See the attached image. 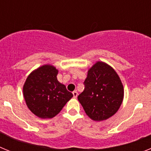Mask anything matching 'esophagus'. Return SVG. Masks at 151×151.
<instances>
[{"label":"esophagus","mask_w":151,"mask_h":151,"mask_svg":"<svg viewBox=\"0 0 151 151\" xmlns=\"http://www.w3.org/2000/svg\"><path fill=\"white\" fill-rule=\"evenodd\" d=\"M73 97L76 98L77 96H78V92H77L76 91H74L73 92Z\"/></svg>","instance_id":"obj_1"}]
</instances>
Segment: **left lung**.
<instances>
[{
    "mask_svg": "<svg viewBox=\"0 0 151 151\" xmlns=\"http://www.w3.org/2000/svg\"><path fill=\"white\" fill-rule=\"evenodd\" d=\"M85 89L78 96L85 113L94 121L107 119L118 111L123 101V85L116 72L98 62L88 71Z\"/></svg>",
    "mask_w": 151,
    "mask_h": 151,
    "instance_id": "obj_1",
    "label": "left lung"
}]
</instances>
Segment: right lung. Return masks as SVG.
<instances>
[{"mask_svg": "<svg viewBox=\"0 0 151 151\" xmlns=\"http://www.w3.org/2000/svg\"><path fill=\"white\" fill-rule=\"evenodd\" d=\"M58 70L46 64L29 74L23 85V96L28 108L41 119L57 116L73 97L66 86L58 82Z\"/></svg>", "mask_w": 151, "mask_h": 151, "instance_id": "obj_1", "label": "right lung"}]
</instances>
